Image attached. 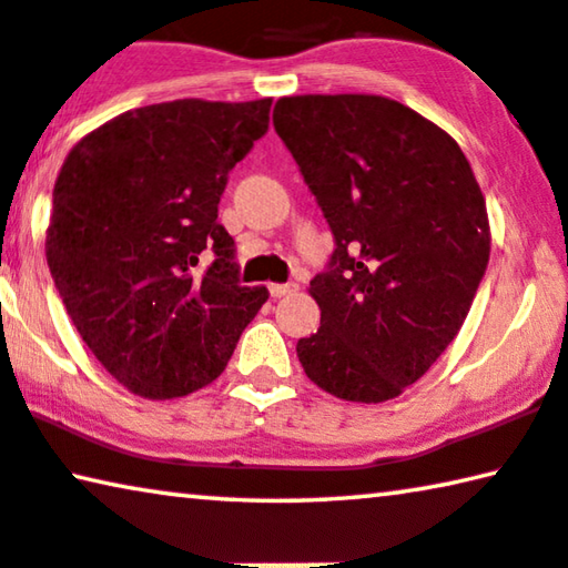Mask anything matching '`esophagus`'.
<instances>
[{"label": "esophagus", "instance_id": "obj_1", "mask_svg": "<svg viewBox=\"0 0 568 568\" xmlns=\"http://www.w3.org/2000/svg\"><path fill=\"white\" fill-rule=\"evenodd\" d=\"M268 292H272V296H286L296 292V284H268Z\"/></svg>", "mask_w": 568, "mask_h": 568}]
</instances>
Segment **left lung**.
Listing matches in <instances>:
<instances>
[{
  "label": "left lung",
  "instance_id": "left-lung-1",
  "mask_svg": "<svg viewBox=\"0 0 568 568\" xmlns=\"http://www.w3.org/2000/svg\"><path fill=\"white\" fill-rule=\"evenodd\" d=\"M274 129L335 235L310 282L307 378L357 404L404 394L465 322L490 258L483 190L444 129L386 95H284Z\"/></svg>",
  "mask_w": 568,
  "mask_h": 568
}]
</instances>
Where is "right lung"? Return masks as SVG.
Instances as JSON below:
<instances>
[{"instance_id":"obj_1","label":"right lung","mask_w":568,"mask_h":568,"mask_svg":"<svg viewBox=\"0 0 568 568\" xmlns=\"http://www.w3.org/2000/svg\"><path fill=\"white\" fill-rule=\"evenodd\" d=\"M272 99H180L85 134L58 172L50 274L83 343L121 386L180 398L225 371L266 286H241L217 223L229 172L266 134ZM211 253L203 275L192 268Z\"/></svg>"}]
</instances>
